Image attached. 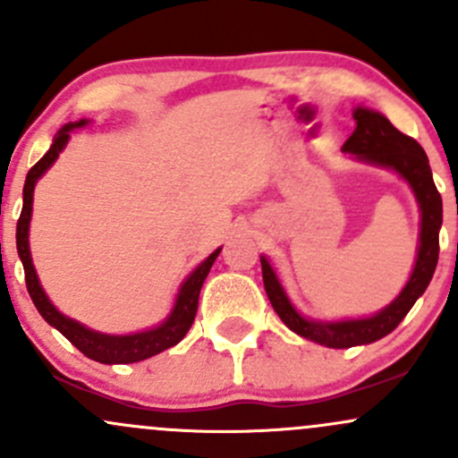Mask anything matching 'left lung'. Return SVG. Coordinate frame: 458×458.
<instances>
[{"label":"left lung","instance_id":"obj_1","mask_svg":"<svg viewBox=\"0 0 458 458\" xmlns=\"http://www.w3.org/2000/svg\"><path fill=\"white\" fill-rule=\"evenodd\" d=\"M355 131L344 142L343 151L353 153L360 160L373 162V165L386 166L397 171L403 180L415 191L417 201L421 208V239L420 254H417L415 269L411 281L406 283L403 292L377 316L364 318V320H344V322H311L302 318L287 301L276 274L269 267L267 259H261L263 285L274 311L285 322L293 334L311 340V343L331 346V349H349V346L370 344L375 340L388 335L399 322L406 318L408 311L417 302V298L426 292L428 283L432 281L437 261H439V228L444 221V201L432 180L428 156L415 138L406 136L394 129L391 120L370 109L358 107L353 114Z\"/></svg>","mask_w":458,"mask_h":458}]
</instances>
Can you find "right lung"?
<instances>
[{
    "label": "right lung",
    "instance_id": "right-lung-1",
    "mask_svg": "<svg viewBox=\"0 0 458 458\" xmlns=\"http://www.w3.org/2000/svg\"><path fill=\"white\" fill-rule=\"evenodd\" d=\"M81 124H85V120H81V123L76 124H65V127L56 133L50 151H47L46 156H43L41 160L28 171L26 184H23V208L17 221V252L23 263V272H26L28 293H30L38 314L43 316V320H46L47 325L59 329L61 334H64L65 338L81 351V353L88 355L89 360H96V362L100 364L140 362V360L151 358V355L160 353V351L171 349V346H175L182 338H184L186 331L191 329L192 320H195L197 305H199L201 285H204L206 276H208L210 267H213L215 259L219 257L221 250H215V252L191 274L189 281L182 285L180 293H177L175 310H173L171 318H168L165 325L156 327V329L151 331H142V334H133V335H103V334H96V331L91 329H85V327L79 325V322L70 320V318L59 314V311L52 307V302L47 301V296L43 293L41 285H38L37 272L35 267H32L30 248H28V225H30L32 191H35L37 180L52 166V162L59 157L61 148L65 147L72 129L81 127Z\"/></svg>",
    "mask_w": 458,
    "mask_h": 458
}]
</instances>
